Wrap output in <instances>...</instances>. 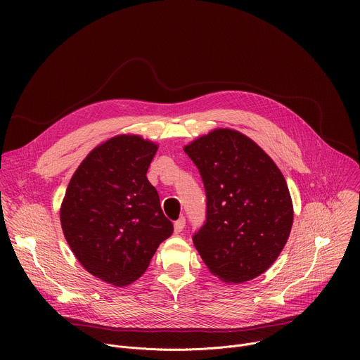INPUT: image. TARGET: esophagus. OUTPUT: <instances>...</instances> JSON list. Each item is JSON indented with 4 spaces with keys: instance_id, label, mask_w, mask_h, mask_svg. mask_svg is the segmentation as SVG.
<instances>
[{
    "instance_id": "34e87169",
    "label": "esophagus",
    "mask_w": 360,
    "mask_h": 360,
    "mask_svg": "<svg viewBox=\"0 0 360 360\" xmlns=\"http://www.w3.org/2000/svg\"><path fill=\"white\" fill-rule=\"evenodd\" d=\"M184 228H185V218H179V219L174 224V231H175V233H179V232L184 231Z\"/></svg>"
}]
</instances>
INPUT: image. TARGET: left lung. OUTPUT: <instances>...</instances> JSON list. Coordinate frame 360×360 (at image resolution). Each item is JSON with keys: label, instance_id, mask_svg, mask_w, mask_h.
<instances>
[{"label": "left lung", "instance_id": "8db88e82", "mask_svg": "<svg viewBox=\"0 0 360 360\" xmlns=\"http://www.w3.org/2000/svg\"><path fill=\"white\" fill-rule=\"evenodd\" d=\"M207 191V224L193 245L210 272L228 285L266 272L285 248L293 203L268 153L245 134L217 128L184 146Z\"/></svg>", "mask_w": 360, "mask_h": 360}]
</instances>
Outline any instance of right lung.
<instances>
[{"instance_id": "add662e5", "label": "right lung", "mask_w": 360, "mask_h": 360, "mask_svg": "<svg viewBox=\"0 0 360 360\" xmlns=\"http://www.w3.org/2000/svg\"><path fill=\"white\" fill-rule=\"evenodd\" d=\"M158 143L135 134L96 145L74 172L60 208L64 236L82 268L114 286L148 269L174 226L146 178Z\"/></svg>"}]
</instances>
